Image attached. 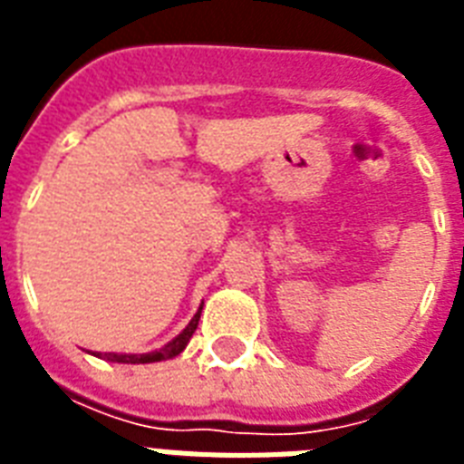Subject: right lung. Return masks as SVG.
Listing matches in <instances>:
<instances>
[{"label":"right lung","mask_w":464,"mask_h":464,"mask_svg":"<svg viewBox=\"0 0 464 464\" xmlns=\"http://www.w3.org/2000/svg\"><path fill=\"white\" fill-rule=\"evenodd\" d=\"M199 315H202V308L197 310V315L189 320V324L185 327V330L178 334V337L173 339V342H168L166 346H160V349H156V352H149V353H118V352H108V353H101L96 352L93 356H103V359L112 361V363H154V361H166V359H173V356H178V353L188 346L189 337L195 334L197 324H199Z\"/></svg>","instance_id":"1"}]
</instances>
